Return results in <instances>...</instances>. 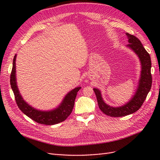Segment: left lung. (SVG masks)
I'll list each match as a JSON object with an SVG mask.
<instances>
[{
  "instance_id": "obj_1",
  "label": "left lung",
  "mask_w": 160,
  "mask_h": 160,
  "mask_svg": "<svg viewBox=\"0 0 160 160\" xmlns=\"http://www.w3.org/2000/svg\"><path fill=\"white\" fill-rule=\"evenodd\" d=\"M126 35L128 37L129 43L127 46L135 52L141 62L142 70L137 91L136 92L131 101L127 104L124 105L122 107L113 108L107 105L103 102L101 92L98 89L96 88L93 89L99 109L105 115L113 117H124L137 111L145 101L148 93L151 89L152 83L151 74L152 62L149 53L146 51L141 41L137 37L128 33Z\"/></svg>"
}]
</instances>
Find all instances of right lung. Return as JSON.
<instances>
[{
  "label": "right lung",
  "instance_id": "obj_1",
  "mask_svg": "<svg viewBox=\"0 0 160 160\" xmlns=\"http://www.w3.org/2000/svg\"><path fill=\"white\" fill-rule=\"evenodd\" d=\"M16 55H15L13 59L12 69L10 74V85L14 94L16 102L19 109L30 119L41 125H52L66 120L72 113L77 92L81 89V88H76L67 93L61 104L54 110L41 111L35 109L23 99L18 89L16 80Z\"/></svg>",
  "mask_w": 160,
  "mask_h": 160
}]
</instances>
